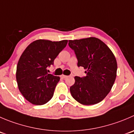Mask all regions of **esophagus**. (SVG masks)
<instances>
[{
  "label": "esophagus",
  "mask_w": 134,
  "mask_h": 134,
  "mask_svg": "<svg viewBox=\"0 0 134 134\" xmlns=\"http://www.w3.org/2000/svg\"><path fill=\"white\" fill-rule=\"evenodd\" d=\"M61 77L62 78V79H66V78L67 77V75H61Z\"/></svg>",
  "instance_id": "1"
}]
</instances>
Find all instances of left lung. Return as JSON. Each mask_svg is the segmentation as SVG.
Returning a JSON list of instances; mask_svg holds the SVG:
<instances>
[{"label":"left lung","mask_w":134,"mask_h":134,"mask_svg":"<svg viewBox=\"0 0 134 134\" xmlns=\"http://www.w3.org/2000/svg\"><path fill=\"white\" fill-rule=\"evenodd\" d=\"M75 51L78 66L83 67L86 76H75L70 87L72 97L86 105L99 103L111 91L116 76L117 63L109 48L96 37L69 40Z\"/></svg>","instance_id":"left-lung-1"}]
</instances>
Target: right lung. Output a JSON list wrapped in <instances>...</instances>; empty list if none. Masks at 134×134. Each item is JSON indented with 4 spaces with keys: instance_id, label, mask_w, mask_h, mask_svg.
<instances>
[{
    "instance_id": "right-lung-1",
    "label": "right lung",
    "mask_w": 134,
    "mask_h": 134,
    "mask_svg": "<svg viewBox=\"0 0 134 134\" xmlns=\"http://www.w3.org/2000/svg\"><path fill=\"white\" fill-rule=\"evenodd\" d=\"M67 40L38 39L22 53L17 65L16 80L23 97L31 103L41 105L53 97L59 76L48 73V67L67 45Z\"/></svg>"
}]
</instances>
